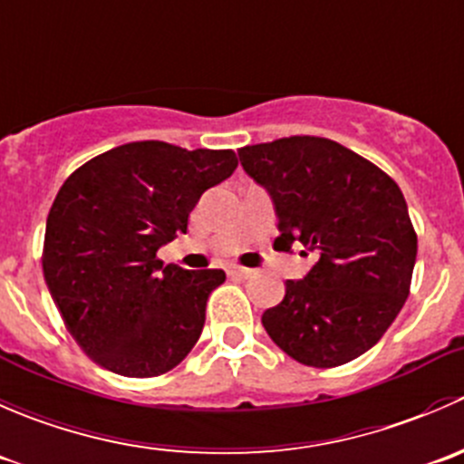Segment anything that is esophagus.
Returning <instances> with one entry per match:
<instances>
[{
  "label": "esophagus",
  "instance_id": "esophagus-1",
  "mask_svg": "<svg viewBox=\"0 0 464 464\" xmlns=\"http://www.w3.org/2000/svg\"><path fill=\"white\" fill-rule=\"evenodd\" d=\"M227 273H230L232 277H250V275H252V270H250V268H243V266H237V264H232L230 268H227Z\"/></svg>",
  "mask_w": 464,
  "mask_h": 464
}]
</instances>
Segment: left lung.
Wrapping results in <instances>:
<instances>
[{"label": "left lung", "mask_w": 464, "mask_h": 464, "mask_svg": "<svg viewBox=\"0 0 464 464\" xmlns=\"http://www.w3.org/2000/svg\"><path fill=\"white\" fill-rule=\"evenodd\" d=\"M277 212L275 247L300 241L318 256L304 279L261 315L279 350L311 368L365 354L411 293L417 234L386 171L324 137L293 135L238 149Z\"/></svg>", "instance_id": "8db88e82"}]
</instances>
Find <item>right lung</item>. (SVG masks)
Listing matches in <instances>:
<instances>
[{
	"label": "right lung",
	"mask_w": 464,
	"mask_h": 464,
	"mask_svg": "<svg viewBox=\"0 0 464 464\" xmlns=\"http://www.w3.org/2000/svg\"><path fill=\"white\" fill-rule=\"evenodd\" d=\"M234 150L130 141L78 167L47 217L43 273L67 332L101 368L158 377L200 338L218 268L162 266L209 187L232 176Z\"/></svg>",
	"instance_id": "1"
}]
</instances>
